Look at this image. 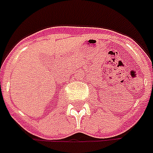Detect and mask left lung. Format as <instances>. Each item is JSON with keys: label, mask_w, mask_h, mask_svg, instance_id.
Returning <instances> with one entry per match:
<instances>
[{"label": "left lung", "mask_w": 153, "mask_h": 153, "mask_svg": "<svg viewBox=\"0 0 153 153\" xmlns=\"http://www.w3.org/2000/svg\"><path fill=\"white\" fill-rule=\"evenodd\" d=\"M152 84H153V82H152ZM152 88H153V87H152Z\"/></svg>", "instance_id": "1"}]
</instances>
